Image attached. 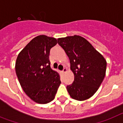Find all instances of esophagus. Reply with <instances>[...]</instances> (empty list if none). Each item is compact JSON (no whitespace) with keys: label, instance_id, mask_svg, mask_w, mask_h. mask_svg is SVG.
<instances>
[{"label":"esophagus","instance_id":"obj_1","mask_svg":"<svg viewBox=\"0 0 123 123\" xmlns=\"http://www.w3.org/2000/svg\"><path fill=\"white\" fill-rule=\"evenodd\" d=\"M66 72H67V69L66 68H64L62 70V72L63 73H66Z\"/></svg>","mask_w":123,"mask_h":123}]
</instances>
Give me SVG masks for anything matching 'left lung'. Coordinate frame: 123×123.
Here are the masks:
<instances>
[{
    "instance_id": "1",
    "label": "left lung",
    "mask_w": 123,
    "mask_h": 123,
    "mask_svg": "<svg viewBox=\"0 0 123 123\" xmlns=\"http://www.w3.org/2000/svg\"><path fill=\"white\" fill-rule=\"evenodd\" d=\"M57 43L69 57L74 80L67 86L73 99L89 98L98 89L105 76L106 61L87 39L80 36L57 39Z\"/></svg>"
}]
</instances>
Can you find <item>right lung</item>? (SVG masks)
I'll return each mask as SVG.
<instances>
[{
  "label": "right lung",
  "instance_id": "add662e5",
  "mask_svg": "<svg viewBox=\"0 0 123 123\" xmlns=\"http://www.w3.org/2000/svg\"><path fill=\"white\" fill-rule=\"evenodd\" d=\"M57 40L46 35L32 39L19 53L15 64L16 74L23 91L40 104L54 100L61 83L59 75L50 66L51 49Z\"/></svg>",
  "mask_w": 123,
  "mask_h": 123
}]
</instances>
